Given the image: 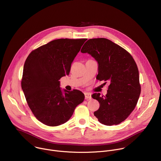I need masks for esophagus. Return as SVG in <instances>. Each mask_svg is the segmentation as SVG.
Returning <instances> with one entry per match:
<instances>
[{
    "instance_id": "esophagus-1",
    "label": "esophagus",
    "mask_w": 161,
    "mask_h": 161,
    "mask_svg": "<svg viewBox=\"0 0 161 161\" xmlns=\"http://www.w3.org/2000/svg\"><path fill=\"white\" fill-rule=\"evenodd\" d=\"M85 99L86 100H90L92 98L91 95L89 93H85Z\"/></svg>"
}]
</instances>
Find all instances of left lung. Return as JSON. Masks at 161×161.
<instances>
[{
  "instance_id": "1",
  "label": "left lung",
  "mask_w": 161,
  "mask_h": 161,
  "mask_svg": "<svg viewBox=\"0 0 161 161\" xmlns=\"http://www.w3.org/2000/svg\"><path fill=\"white\" fill-rule=\"evenodd\" d=\"M81 53H88L98 62L97 80L108 81V93L92 95L100 104L94 115L100 123L113 125L124 121L134 109L141 93L139 71L132 55L106 38L88 39Z\"/></svg>"
}]
</instances>
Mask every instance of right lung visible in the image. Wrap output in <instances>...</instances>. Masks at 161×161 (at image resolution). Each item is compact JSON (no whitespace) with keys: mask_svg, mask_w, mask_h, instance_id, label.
Listing matches in <instances>:
<instances>
[{"mask_svg":"<svg viewBox=\"0 0 161 161\" xmlns=\"http://www.w3.org/2000/svg\"><path fill=\"white\" fill-rule=\"evenodd\" d=\"M87 39H58L34 50L24 66L21 88L35 117L48 126L64 124L85 99L81 91L64 90L58 81L69 75L71 64Z\"/></svg>","mask_w":161,"mask_h":161,"instance_id":"obj_1","label":"right lung"}]
</instances>
